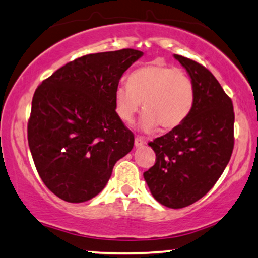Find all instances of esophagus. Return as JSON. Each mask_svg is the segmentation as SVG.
Segmentation results:
<instances>
[{
	"instance_id": "obj_1",
	"label": "esophagus",
	"mask_w": 258,
	"mask_h": 258,
	"mask_svg": "<svg viewBox=\"0 0 258 258\" xmlns=\"http://www.w3.org/2000/svg\"><path fill=\"white\" fill-rule=\"evenodd\" d=\"M146 144V142H145V140L142 138H140V136H136L135 138V147H142L144 146V145Z\"/></svg>"
}]
</instances>
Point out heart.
Wrapping results in <instances>:
<instances>
[{"label":"heart","instance_id":"b5f03b06","mask_svg":"<svg viewBox=\"0 0 258 258\" xmlns=\"http://www.w3.org/2000/svg\"><path fill=\"white\" fill-rule=\"evenodd\" d=\"M144 116L140 126L151 132L160 125L174 129L188 117L195 102V86L182 70L172 68L160 60L140 66L129 76L128 84L114 92L117 116L130 123L140 111Z\"/></svg>","mask_w":258,"mask_h":258}]
</instances>
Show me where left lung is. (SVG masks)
Wrapping results in <instances>:
<instances>
[{
    "label": "left lung",
    "mask_w": 258,
    "mask_h": 258,
    "mask_svg": "<svg viewBox=\"0 0 258 258\" xmlns=\"http://www.w3.org/2000/svg\"><path fill=\"white\" fill-rule=\"evenodd\" d=\"M195 86L188 117L150 146L156 163L144 172L157 202L181 209L193 204L214 187L231 159L234 147L232 100L207 68L175 54Z\"/></svg>",
    "instance_id": "obj_1"
}]
</instances>
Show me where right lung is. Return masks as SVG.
Listing matches in <instances>:
<instances>
[{
	"label": "right lung",
	"mask_w": 258,
	"mask_h": 258,
	"mask_svg": "<svg viewBox=\"0 0 258 258\" xmlns=\"http://www.w3.org/2000/svg\"><path fill=\"white\" fill-rule=\"evenodd\" d=\"M144 53L88 54L63 65L37 87L27 123L33 163L47 188L69 203L98 196L134 134L117 116L120 77Z\"/></svg>",
	"instance_id": "obj_1"
}]
</instances>
